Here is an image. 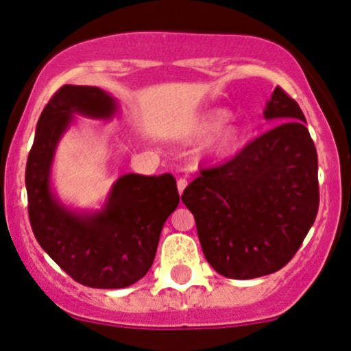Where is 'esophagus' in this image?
I'll return each instance as SVG.
<instances>
[{
  "instance_id": "34e87169",
  "label": "esophagus",
  "mask_w": 351,
  "mask_h": 351,
  "mask_svg": "<svg viewBox=\"0 0 351 351\" xmlns=\"http://www.w3.org/2000/svg\"><path fill=\"white\" fill-rule=\"evenodd\" d=\"M176 186H178V193L181 195V193H183V189L188 186V181L184 178H180L178 181H176Z\"/></svg>"
}]
</instances>
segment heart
<instances>
[{"label": "heart", "instance_id": "heart-1", "mask_svg": "<svg viewBox=\"0 0 351 351\" xmlns=\"http://www.w3.org/2000/svg\"><path fill=\"white\" fill-rule=\"evenodd\" d=\"M231 117L228 108H209L188 125L186 138L189 142L208 140V152L213 156H228L234 153L243 140V128L237 123H226Z\"/></svg>", "mask_w": 351, "mask_h": 351}]
</instances>
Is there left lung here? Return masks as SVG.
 Here are the masks:
<instances>
[{
    "label": "left lung",
    "mask_w": 351,
    "mask_h": 351,
    "mask_svg": "<svg viewBox=\"0 0 351 351\" xmlns=\"http://www.w3.org/2000/svg\"><path fill=\"white\" fill-rule=\"evenodd\" d=\"M264 115L280 123L229 162L201 168L181 195L204 257L229 279L280 271L299 251L320 203L317 150L299 104L276 87Z\"/></svg>",
    "instance_id": "1"
}]
</instances>
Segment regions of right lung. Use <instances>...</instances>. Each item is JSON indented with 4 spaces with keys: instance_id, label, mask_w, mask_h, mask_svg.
<instances>
[{
    "instance_id": "1",
    "label": "right lung",
    "mask_w": 351,
    "mask_h": 351,
    "mask_svg": "<svg viewBox=\"0 0 351 351\" xmlns=\"http://www.w3.org/2000/svg\"><path fill=\"white\" fill-rule=\"evenodd\" d=\"M110 117L115 102L99 87L66 84L44 107L27 155V213L41 247L67 276L94 289H123L150 271L162 228L180 203L171 175L128 173L95 216L64 209L49 189L56 145L72 114Z\"/></svg>"
}]
</instances>
